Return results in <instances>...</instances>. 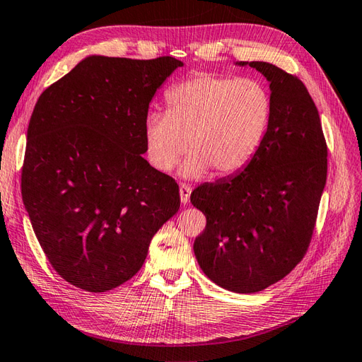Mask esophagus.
<instances>
[{
	"label": "esophagus",
	"mask_w": 362,
	"mask_h": 362,
	"mask_svg": "<svg viewBox=\"0 0 362 362\" xmlns=\"http://www.w3.org/2000/svg\"><path fill=\"white\" fill-rule=\"evenodd\" d=\"M180 200H182V204H185L187 205L188 202H189V196H191V187L189 185H180Z\"/></svg>",
	"instance_id": "esophagus-1"
}]
</instances>
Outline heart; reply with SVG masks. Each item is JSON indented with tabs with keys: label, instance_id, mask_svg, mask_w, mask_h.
<instances>
[{
	"label": "heart",
	"instance_id": "heart-1",
	"mask_svg": "<svg viewBox=\"0 0 362 362\" xmlns=\"http://www.w3.org/2000/svg\"><path fill=\"white\" fill-rule=\"evenodd\" d=\"M166 114L145 122L148 157L168 173L187 154L185 179H199L209 170L219 177L242 171L262 145L270 124L272 97L255 78L197 74L165 95Z\"/></svg>",
	"mask_w": 362,
	"mask_h": 362
}]
</instances>
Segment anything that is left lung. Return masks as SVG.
Masks as SVG:
<instances>
[{"label":"left lung","instance_id":"8db88e82","mask_svg":"<svg viewBox=\"0 0 362 362\" xmlns=\"http://www.w3.org/2000/svg\"><path fill=\"white\" fill-rule=\"evenodd\" d=\"M236 66L253 67L270 83V124L240 173L192 191L191 204L206 217L194 255L219 287L257 293L305 255L327 180V145L315 102L298 77L267 62Z\"/></svg>","mask_w":362,"mask_h":362}]
</instances>
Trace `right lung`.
Segmentation results:
<instances>
[{
  "instance_id": "1",
  "label": "right lung",
  "mask_w": 362,
  "mask_h": 362,
  "mask_svg": "<svg viewBox=\"0 0 362 362\" xmlns=\"http://www.w3.org/2000/svg\"><path fill=\"white\" fill-rule=\"evenodd\" d=\"M182 66L89 55L33 107L24 208L50 265L75 287L102 293L129 281L179 211L177 183L141 154L151 100Z\"/></svg>"
}]
</instances>
